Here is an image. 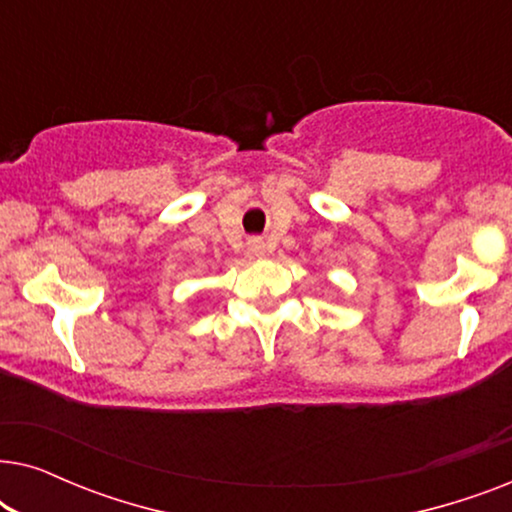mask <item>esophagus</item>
Returning a JSON list of instances; mask_svg holds the SVG:
<instances>
[{
    "instance_id": "1",
    "label": "esophagus",
    "mask_w": 512,
    "mask_h": 512,
    "mask_svg": "<svg viewBox=\"0 0 512 512\" xmlns=\"http://www.w3.org/2000/svg\"><path fill=\"white\" fill-rule=\"evenodd\" d=\"M249 251L254 256H265V251H268V244H265L263 240H258V237H254V240H249Z\"/></svg>"
}]
</instances>
